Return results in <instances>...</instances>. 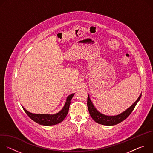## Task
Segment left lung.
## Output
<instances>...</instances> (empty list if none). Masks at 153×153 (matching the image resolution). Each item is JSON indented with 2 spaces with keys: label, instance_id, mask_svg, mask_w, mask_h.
Wrapping results in <instances>:
<instances>
[{
  "label": "left lung",
  "instance_id": "left-lung-1",
  "mask_svg": "<svg viewBox=\"0 0 153 153\" xmlns=\"http://www.w3.org/2000/svg\"><path fill=\"white\" fill-rule=\"evenodd\" d=\"M141 96L142 93L131 106L126 109L123 112L116 116H106L100 113L93 103L89 94L88 96V99H87V106H88L90 116L96 122L103 125L113 126L122 122L129 116V114L133 111L137 102L139 101Z\"/></svg>",
  "mask_w": 153,
  "mask_h": 153
}]
</instances>
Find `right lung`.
Masks as SVG:
<instances>
[{"mask_svg": "<svg viewBox=\"0 0 153 153\" xmlns=\"http://www.w3.org/2000/svg\"><path fill=\"white\" fill-rule=\"evenodd\" d=\"M74 95V93L69 95L66 99V102H65V103L63 108L59 112L54 114L31 113L28 111L27 110H25L23 106L22 108L26 114L29 116V117L31 118L36 123L45 126L54 125L62 122L63 120V119L66 117L69 111L71 100L72 99Z\"/></svg>", "mask_w": 153, "mask_h": 153, "instance_id": "right-lung-1", "label": "right lung"}]
</instances>
